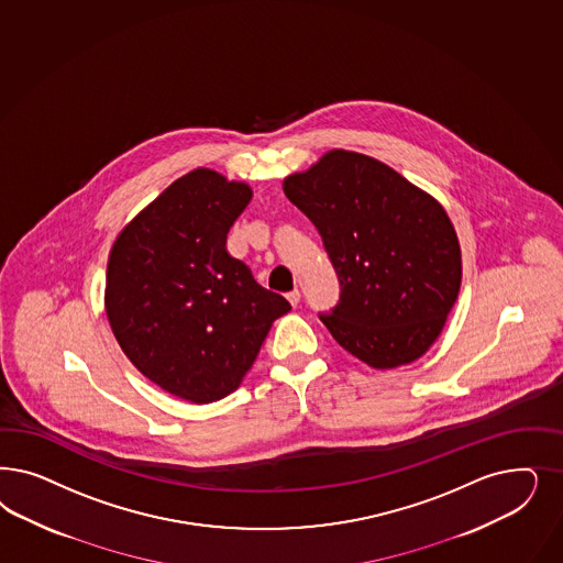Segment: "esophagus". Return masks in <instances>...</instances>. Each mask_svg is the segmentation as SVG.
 <instances>
[{
	"mask_svg": "<svg viewBox=\"0 0 563 563\" xmlns=\"http://www.w3.org/2000/svg\"><path fill=\"white\" fill-rule=\"evenodd\" d=\"M288 300H290L291 307H296V305H298V302H300V291H298V290L288 291Z\"/></svg>",
	"mask_w": 563,
	"mask_h": 563,
	"instance_id": "34e87169",
	"label": "esophagus"
}]
</instances>
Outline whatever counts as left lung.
I'll use <instances>...</instances> for the list:
<instances>
[{"instance_id":"obj_1","label":"left lung","mask_w":563,"mask_h":563,"mask_svg":"<svg viewBox=\"0 0 563 563\" xmlns=\"http://www.w3.org/2000/svg\"><path fill=\"white\" fill-rule=\"evenodd\" d=\"M338 273L340 300L321 312L333 340L373 368L420 358L462 282L454 225L431 195L389 165L333 148L284 180Z\"/></svg>"}]
</instances>
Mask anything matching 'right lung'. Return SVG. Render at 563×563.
Here are the masks:
<instances>
[{"mask_svg": "<svg viewBox=\"0 0 563 563\" xmlns=\"http://www.w3.org/2000/svg\"><path fill=\"white\" fill-rule=\"evenodd\" d=\"M253 199L199 167L128 223L109 253V325L146 379L209 404L236 389L290 302L230 256L228 232Z\"/></svg>", "mask_w": 563, "mask_h": 563, "instance_id": "right-lung-1", "label": "right lung"}]
</instances>
